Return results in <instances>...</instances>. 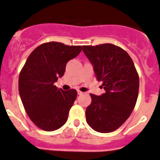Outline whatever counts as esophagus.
Returning a JSON list of instances; mask_svg holds the SVG:
<instances>
[{
	"label": "esophagus",
	"instance_id": "1",
	"mask_svg": "<svg viewBox=\"0 0 160 160\" xmlns=\"http://www.w3.org/2000/svg\"><path fill=\"white\" fill-rule=\"evenodd\" d=\"M77 93H78V94L79 95H81V94H83V92H82V91H80V90H77Z\"/></svg>",
	"mask_w": 160,
	"mask_h": 160
}]
</instances>
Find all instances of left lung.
Wrapping results in <instances>:
<instances>
[{"mask_svg":"<svg viewBox=\"0 0 160 160\" xmlns=\"http://www.w3.org/2000/svg\"><path fill=\"white\" fill-rule=\"evenodd\" d=\"M82 47L105 90L101 96L90 94L92 101L86 109L87 122L96 132H113L123 125L135 108L138 74L129 55L118 46L105 43Z\"/></svg>","mask_w":160,"mask_h":160,"instance_id":"left-lung-1","label":"left lung"}]
</instances>
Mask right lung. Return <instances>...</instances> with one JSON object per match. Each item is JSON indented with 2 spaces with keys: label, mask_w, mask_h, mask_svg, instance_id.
Segmentation results:
<instances>
[{
  "label": "right lung",
  "mask_w": 160,
  "mask_h": 160,
  "mask_svg": "<svg viewBox=\"0 0 160 160\" xmlns=\"http://www.w3.org/2000/svg\"><path fill=\"white\" fill-rule=\"evenodd\" d=\"M81 50L80 46L43 43L33 50L21 70L18 90L22 104L32 122L41 129L57 130L67 122L77 92L65 91L54 83L64 75L67 62Z\"/></svg>",
  "instance_id": "add662e5"
}]
</instances>
